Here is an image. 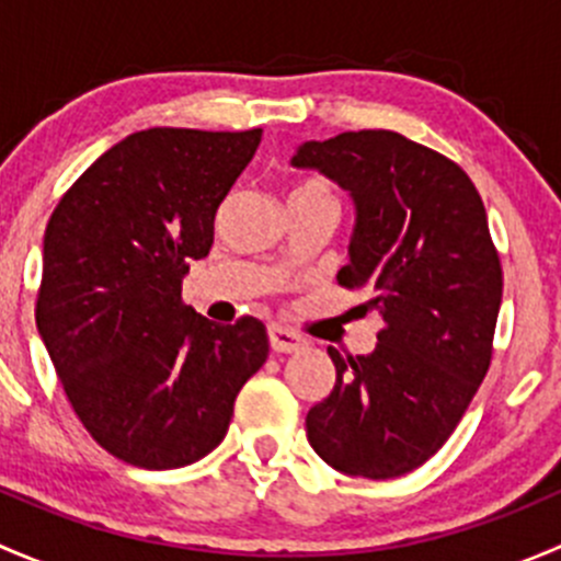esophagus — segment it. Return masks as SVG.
Returning a JSON list of instances; mask_svg holds the SVG:
<instances>
[{
	"label": "esophagus",
	"mask_w": 561,
	"mask_h": 561,
	"mask_svg": "<svg viewBox=\"0 0 561 561\" xmlns=\"http://www.w3.org/2000/svg\"><path fill=\"white\" fill-rule=\"evenodd\" d=\"M268 342L274 353H296L304 347V339L285 325H268Z\"/></svg>",
	"instance_id": "obj_1"
}]
</instances>
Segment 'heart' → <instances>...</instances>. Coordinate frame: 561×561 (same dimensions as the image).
Returning <instances> with one entry per match:
<instances>
[{"mask_svg": "<svg viewBox=\"0 0 561 561\" xmlns=\"http://www.w3.org/2000/svg\"><path fill=\"white\" fill-rule=\"evenodd\" d=\"M293 192H322V195H331V192H328V186L322 184V181H307V184L296 186Z\"/></svg>", "mask_w": 561, "mask_h": 561, "instance_id": "obj_1", "label": "heart"}]
</instances>
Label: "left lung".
I'll return each mask as SVG.
<instances>
[{
  "label": "left lung",
  "mask_w": 561,
  "mask_h": 561,
  "mask_svg": "<svg viewBox=\"0 0 561 561\" xmlns=\"http://www.w3.org/2000/svg\"><path fill=\"white\" fill-rule=\"evenodd\" d=\"M290 165L350 192L336 279L386 320L369 355L328 347L336 382L309 410V445L344 474L399 478L448 443L489 371L502 265L483 201L456 162L390 129L307 140Z\"/></svg>",
  "instance_id": "1"
}]
</instances>
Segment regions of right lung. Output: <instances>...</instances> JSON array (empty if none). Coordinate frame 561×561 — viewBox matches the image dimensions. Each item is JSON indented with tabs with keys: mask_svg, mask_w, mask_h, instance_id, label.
I'll return each mask as SVG.
<instances>
[{
	"mask_svg": "<svg viewBox=\"0 0 561 561\" xmlns=\"http://www.w3.org/2000/svg\"><path fill=\"white\" fill-rule=\"evenodd\" d=\"M260 135L140 129L94 160L48 219L39 339L94 443L133 467L211 454L268 358L260 320L217 325L181 301Z\"/></svg>",
	"mask_w": 561,
	"mask_h": 561,
	"instance_id": "right-lung-1",
	"label": "right lung"
}]
</instances>
